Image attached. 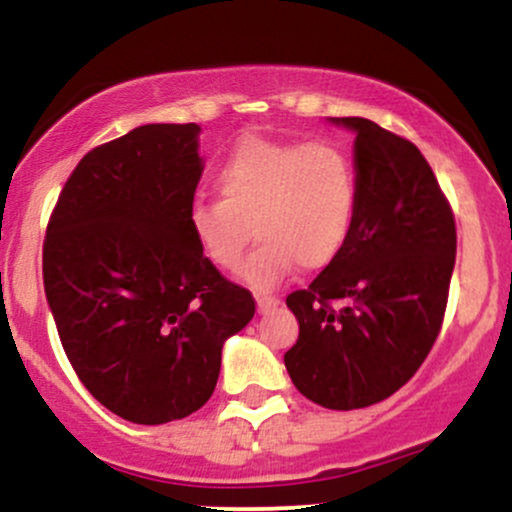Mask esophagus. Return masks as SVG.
I'll list each match as a JSON object with an SVG mask.
<instances>
[{
    "mask_svg": "<svg viewBox=\"0 0 512 512\" xmlns=\"http://www.w3.org/2000/svg\"><path fill=\"white\" fill-rule=\"evenodd\" d=\"M279 298L276 296H267V293H262V296H257V310L260 313H272L274 308H279Z\"/></svg>",
    "mask_w": 512,
    "mask_h": 512,
    "instance_id": "34e87169",
    "label": "esophagus"
}]
</instances>
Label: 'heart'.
<instances>
[{
    "label": "heart",
    "instance_id": "b5f03b06",
    "mask_svg": "<svg viewBox=\"0 0 512 512\" xmlns=\"http://www.w3.org/2000/svg\"><path fill=\"white\" fill-rule=\"evenodd\" d=\"M216 190L221 199L190 209L192 236L214 267L233 272L255 231L260 245L240 276L257 289L281 284L298 264H332L356 221L354 161L330 139H243L216 170Z\"/></svg>",
    "mask_w": 512,
    "mask_h": 512
}]
</instances>
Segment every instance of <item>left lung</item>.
Returning <instances> with one entry per match:
<instances>
[{
	"label": "left lung",
	"mask_w": 512,
	"mask_h": 512,
	"mask_svg": "<svg viewBox=\"0 0 512 512\" xmlns=\"http://www.w3.org/2000/svg\"><path fill=\"white\" fill-rule=\"evenodd\" d=\"M356 132L358 209L332 264L286 305L296 344L286 370L325 409H361L395 395L438 339L455 267L450 202L421 151L366 117H332Z\"/></svg>",
	"instance_id": "left-lung-1"
}]
</instances>
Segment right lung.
<instances>
[{"label": "right lung", "mask_w": 512, "mask_h": 512, "mask_svg": "<svg viewBox=\"0 0 512 512\" xmlns=\"http://www.w3.org/2000/svg\"><path fill=\"white\" fill-rule=\"evenodd\" d=\"M199 127L144 125L96 146L64 182L43 243V281L79 380L132 424L207 404L221 349L255 298L211 264L190 228Z\"/></svg>", "instance_id": "1"}]
</instances>
